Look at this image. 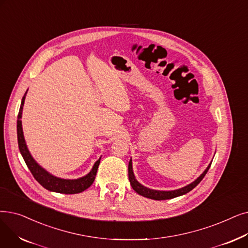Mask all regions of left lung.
Here are the masks:
<instances>
[{
	"instance_id": "8db88e82",
	"label": "left lung",
	"mask_w": 248,
	"mask_h": 248,
	"mask_svg": "<svg viewBox=\"0 0 248 248\" xmlns=\"http://www.w3.org/2000/svg\"><path fill=\"white\" fill-rule=\"evenodd\" d=\"M212 164V163H211ZM211 164L207 167V169L203 171V173L197 179L192 182V184L176 189V190H171V191H161V190H155V189H150L147 188L145 186H143L141 184H139V182L136 180L135 175H134V172H133V166H132V160L130 161V163H128V179H130L131 182V186L133 187V189L138 192L139 195H141L145 198L151 199V200H155V201H162V200H169V199H173L182 195H186L188 191H190L192 188H195L200 182L202 180V178L204 177V175L207 174L208 170L211 167Z\"/></svg>"
}]
</instances>
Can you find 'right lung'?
I'll use <instances>...</instances> for the list:
<instances>
[{"label":"right lung","instance_id":"right-lung-1","mask_svg":"<svg viewBox=\"0 0 248 248\" xmlns=\"http://www.w3.org/2000/svg\"><path fill=\"white\" fill-rule=\"evenodd\" d=\"M24 99H25V95L22 98V102H21V106H20L19 113H18L17 138H18V146H19L20 153H21V155H22L25 163H26L27 167L29 168L32 175H33V177L39 182L42 186L50 191L72 195V193H79V192L84 191L85 189H87L94 182L101 158H99V160L96 161V163L94 164L92 170L87 175L84 177H81L79 179H74V180L73 179H62V178H59V177H56V176L49 174L47 171H46L44 168H41L35 162L34 159L31 157L29 151L26 147L24 136H23V131H22V123H21V116H22Z\"/></svg>","mask_w":248,"mask_h":248}]
</instances>
